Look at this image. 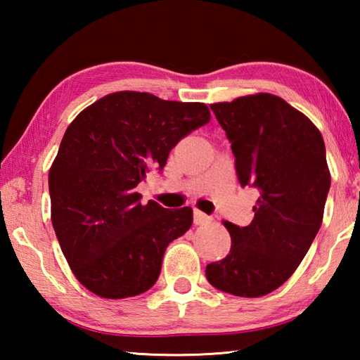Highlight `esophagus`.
<instances>
[{"mask_svg": "<svg viewBox=\"0 0 360 360\" xmlns=\"http://www.w3.org/2000/svg\"><path fill=\"white\" fill-rule=\"evenodd\" d=\"M210 221H211V217H210V216H206L205 212L198 211V210H193V224L202 225V224H205V222H210Z\"/></svg>", "mask_w": 360, "mask_h": 360, "instance_id": "1", "label": "esophagus"}]
</instances>
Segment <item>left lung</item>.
<instances>
[{
	"instance_id": "obj_1",
	"label": "left lung",
	"mask_w": 360,
	"mask_h": 360,
	"mask_svg": "<svg viewBox=\"0 0 360 360\" xmlns=\"http://www.w3.org/2000/svg\"><path fill=\"white\" fill-rule=\"evenodd\" d=\"M210 108L231 143L241 187L260 195L248 227L224 222L230 252L206 265V278L231 295H266L292 276L321 229L330 188L324 139L307 115L276 95Z\"/></svg>"
}]
</instances>
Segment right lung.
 <instances>
[{
	"instance_id": "right-lung-1",
	"label": "right lung",
	"mask_w": 360,
	"mask_h": 360,
	"mask_svg": "<svg viewBox=\"0 0 360 360\" xmlns=\"http://www.w3.org/2000/svg\"><path fill=\"white\" fill-rule=\"evenodd\" d=\"M203 103L115 92L71 122L49 172L52 225L84 288L103 298L139 295L155 284L167 246L191 229L192 208L141 203L135 191L169 150L210 122Z\"/></svg>"
}]
</instances>
